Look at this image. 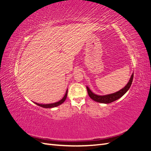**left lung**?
Returning <instances> with one entry per match:
<instances>
[{
	"label": "left lung",
	"mask_w": 151,
	"mask_h": 151,
	"mask_svg": "<svg viewBox=\"0 0 151 151\" xmlns=\"http://www.w3.org/2000/svg\"><path fill=\"white\" fill-rule=\"evenodd\" d=\"M133 78H134V73L132 74L129 81L128 82V83L127 84V85L124 87V88H122L120 91H117V92H116V93L109 94L103 95V96L96 94L93 93L92 91L90 90V89L88 88V86H86V88H87V90H88V93L89 97L93 100H94V101L98 102V103H101L108 104V103H110L115 101H116V100L120 98L127 92V91L129 90L130 88L132 81H133Z\"/></svg>",
	"instance_id": "left-lung-1"
}]
</instances>
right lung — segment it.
<instances>
[{
    "instance_id": "1",
    "label": "right lung",
    "mask_w": 151,
    "mask_h": 151,
    "mask_svg": "<svg viewBox=\"0 0 151 151\" xmlns=\"http://www.w3.org/2000/svg\"><path fill=\"white\" fill-rule=\"evenodd\" d=\"M67 91H68V89H67L64 96H63V98L62 99H60V101H58V102L54 103H50V104H39V103H35L36 104L38 105L39 106L43 107V108H51L57 107V106H59V105H60L61 104H62L63 102L65 101V99L67 98V92H68Z\"/></svg>"
}]
</instances>
